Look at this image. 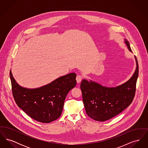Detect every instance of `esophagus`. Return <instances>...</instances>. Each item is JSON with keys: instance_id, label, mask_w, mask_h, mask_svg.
<instances>
[{"instance_id": "obj_1", "label": "esophagus", "mask_w": 148, "mask_h": 148, "mask_svg": "<svg viewBox=\"0 0 148 148\" xmlns=\"http://www.w3.org/2000/svg\"><path fill=\"white\" fill-rule=\"evenodd\" d=\"M76 80H77V83H80L82 80V77L81 75H78L77 76Z\"/></svg>"}]
</instances>
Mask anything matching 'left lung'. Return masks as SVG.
<instances>
[{"label":"left lung","mask_w":148,"mask_h":148,"mask_svg":"<svg viewBox=\"0 0 148 148\" xmlns=\"http://www.w3.org/2000/svg\"><path fill=\"white\" fill-rule=\"evenodd\" d=\"M127 49L132 52L129 42L124 39ZM136 69L127 81L115 87H107L94 82L83 79L80 84L83 101L87 115L92 119L104 121L117 115L132 103L139 74L136 58Z\"/></svg>","instance_id":"left-lung-1"}]
</instances>
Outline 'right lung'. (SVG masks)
<instances>
[{"label": "right lung", "instance_id": "obj_1", "mask_svg": "<svg viewBox=\"0 0 148 148\" xmlns=\"http://www.w3.org/2000/svg\"><path fill=\"white\" fill-rule=\"evenodd\" d=\"M76 77L75 73H71L48 84L30 89L18 84L10 71L13 95L17 106L33 119L44 123L60 117L67 94L77 84Z\"/></svg>", "mask_w": 148, "mask_h": 148}]
</instances>
